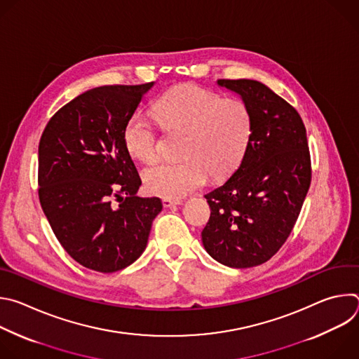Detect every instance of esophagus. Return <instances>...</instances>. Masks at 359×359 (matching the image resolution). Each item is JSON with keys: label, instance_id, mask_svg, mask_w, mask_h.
I'll return each instance as SVG.
<instances>
[{"label": "esophagus", "instance_id": "obj_1", "mask_svg": "<svg viewBox=\"0 0 359 359\" xmlns=\"http://www.w3.org/2000/svg\"><path fill=\"white\" fill-rule=\"evenodd\" d=\"M162 203H163L165 208H173V206H176V204H180L182 200H179V198H177V200H173V198H163Z\"/></svg>", "mask_w": 359, "mask_h": 359}]
</instances>
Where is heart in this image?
Returning a JSON list of instances; mask_svg holds the SVG:
<instances>
[{
    "mask_svg": "<svg viewBox=\"0 0 359 359\" xmlns=\"http://www.w3.org/2000/svg\"><path fill=\"white\" fill-rule=\"evenodd\" d=\"M155 111L168 128L187 132V139L182 151L184 161L159 162L143 170L149 193L179 198L201 187L209 175L222 179L241 163L252 133V118L244 102L186 83L166 92ZM123 139L137 161H156L159 136L146 115L136 112L129 118Z\"/></svg>",
    "mask_w": 359,
    "mask_h": 359,
    "instance_id": "obj_1",
    "label": "heart"
}]
</instances>
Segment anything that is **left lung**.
<instances>
[{
    "label": "left lung",
    "instance_id": "obj_1",
    "mask_svg": "<svg viewBox=\"0 0 359 359\" xmlns=\"http://www.w3.org/2000/svg\"><path fill=\"white\" fill-rule=\"evenodd\" d=\"M241 96L252 133L238 169L204 194L210 219L201 241L212 257L231 269L270 260L288 238L311 183L306 132L298 112L269 86L252 79H219Z\"/></svg>",
    "mask_w": 359,
    "mask_h": 359
}]
</instances>
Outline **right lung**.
Masks as SVG:
<instances>
[{
    "label": "right lung",
    "mask_w": 359,
    "mask_h": 359,
    "mask_svg": "<svg viewBox=\"0 0 359 359\" xmlns=\"http://www.w3.org/2000/svg\"><path fill=\"white\" fill-rule=\"evenodd\" d=\"M153 85L86 90L49 119L39 140L41 208L65 251L93 271L115 273L136 262L163 208L159 197L136 196L142 180L123 139Z\"/></svg>",
    "instance_id": "1"
}]
</instances>
